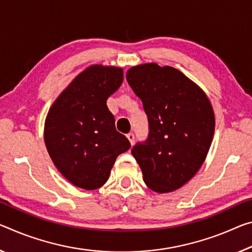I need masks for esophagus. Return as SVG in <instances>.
<instances>
[{
    "label": "esophagus",
    "mask_w": 252,
    "mask_h": 252,
    "mask_svg": "<svg viewBox=\"0 0 252 252\" xmlns=\"http://www.w3.org/2000/svg\"><path fill=\"white\" fill-rule=\"evenodd\" d=\"M126 138L127 139H129V141H130V143H131V145H133V143H134V134L133 133H127L126 134Z\"/></svg>",
    "instance_id": "obj_1"
}]
</instances>
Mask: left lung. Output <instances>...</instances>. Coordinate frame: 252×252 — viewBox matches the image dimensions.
I'll use <instances>...</instances> for the list:
<instances>
[{
	"label": "left lung",
	"instance_id": "left-lung-1",
	"mask_svg": "<svg viewBox=\"0 0 252 252\" xmlns=\"http://www.w3.org/2000/svg\"><path fill=\"white\" fill-rule=\"evenodd\" d=\"M141 99L149 133L131 153L143 181L157 193L182 187L197 173L213 140L212 105L199 87L173 67L145 63L126 71Z\"/></svg>",
	"mask_w": 252,
	"mask_h": 252
}]
</instances>
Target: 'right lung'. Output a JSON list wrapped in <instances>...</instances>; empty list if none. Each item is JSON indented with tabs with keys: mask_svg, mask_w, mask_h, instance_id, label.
Returning a JSON list of instances; mask_svg holds the SVG:
<instances>
[{
	"mask_svg": "<svg viewBox=\"0 0 252 252\" xmlns=\"http://www.w3.org/2000/svg\"><path fill=\"white\" fill-rule=\"evenodd\" d=\"M122 82V68L91 66L48 112L47 150L57 169L75 186L99 189L109 179L118 156L130 149V141L115 129V119L106 105Z\"/></svg>",
	"mask_w": 252,
	"mask_h": 252,
	"instance_id": "right-lung-1",
	"label": "right lung"
}]
</instances>
